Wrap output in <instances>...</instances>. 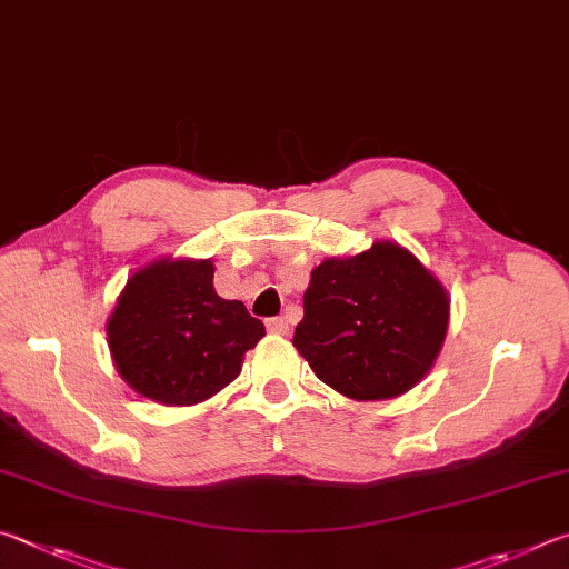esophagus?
Returning <instances> with one entry per match:
<instances>
[{
    "instance_id": "1",
    "label": "esophagus",
    "mask_w": 569,
    "mask_h": 569,
    "mask_svg": "<svg viewBox=\"0 0 569 569\" xmlns=\"http://www.w3.org/2000/svg\"><path fill=\"white\" fill-rule=\"evenodd\" d=\"M267 330L272 335H287L290 332V320H287V317H272V320L267 322Z\"/></svg>"
}]
</instances>
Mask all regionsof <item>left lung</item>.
I'll return each mask as SVG.
<instances>
[{"label": "left lung", "instance_id": "left-lung-1", "mask_svg": "<svg viewBox=\"0 0 569 569\" xmlns=\"http://www.w3.org/2000/svg\"><path fill=\"white\" fill-rule=\"evenodd\" d=\"M447 325L450 295L440 279L407 247L377 239L312 269L292 345L340 395L392 400L432 370Z\"/></svg>", "mask_w": 569, "mask_h": 569}]
</instances>
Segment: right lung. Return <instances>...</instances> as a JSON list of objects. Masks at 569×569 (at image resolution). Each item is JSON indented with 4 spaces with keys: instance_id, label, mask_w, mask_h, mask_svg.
<instances>
[{
    "instance_id": "1",
    "label": "right lung",
    "mask_w": 569,
    "mask_h": 569,
    "mask_svg": "<svg viewBox=\"0 0 569 569\" xmlns=\"http://www.w3.org/2000/svg\"><path fill=\"white\" fill-rule=\"evenodd\" d=\"M212 259H154L127 279L104 325L114 370L147 400L204 402L237 380L264 325L214 292Z\"/></svg>"
}]
</instances>
